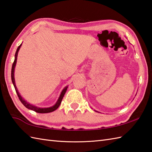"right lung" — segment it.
I'll use <instances>...</instances> for the list:
<instances>
[{"label":"right lung","mask_w":152,"mask_h":152,"mask_svg":"<svg viewBox=\"0 0 152 152\" xmlns=\"http://www.w3.org/2000/svg\"><path fill=\"white\" fill-rule=\"evenodd\" d=\"M21 46V44L19 45V46L17 50H16V52H15V59H14V63H13V64H12V72H11L12 81L13 84H14V88H15L16 93H17V95L18 96L19 101L21 102L22 104H23L27 108L32 110H33V111L36 112L37 113H41V114H44V113H49V112H53L54 110H56L57 108H58V107H59V106H60L61 103V101H62V99H63V96H64V95L65 94V93L66 91V89H67L68 87H66V88H64V89L63 90L62 92H61V95L59 96V99H58V101H57L56 104H55L54 106H51V107L44 108H38V107H37V106H35L34 105H32V104H30L29 103H28L27 102L25 101V100L21 97V95H19V93L18 92V90L17 88H16V86H15V80H14V69H15V64H16V61H17V57H18V51L19 50V48H20Z\"/></svg>","instance_id":"add662e5"}]
</instances>
